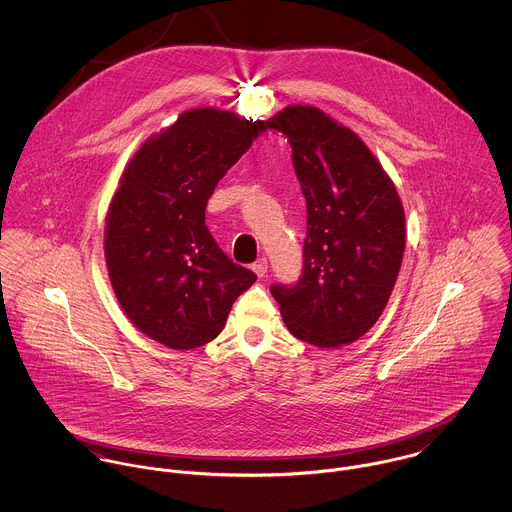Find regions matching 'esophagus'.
<instances>
[{
    "mask_svg": "<svg viewBox=\"0 0 512 512\" xmlns=\"http://www.w3.org/2000/svg\"><path fill=\"white\" fill-rule=\"evenodd\" d=\"M252 270H254V274H256L258 278H264L266 272H268V260H266V258L256 260V262L252 264Z\"/></svg>",
    "mask_w": 512,
    "mask_h": 512,
    "instance_id": "1",
    "label": "esophagus"
}]
</instances>
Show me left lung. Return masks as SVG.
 <instances>
[{"instance_id": "obj_1", "label": "left lung", "mask_w": 512, "mask_h": 512, "mask_svg": "<svg viewBox=\"0 0 512 512\" xmlns=\"http://www.w3.org/2000/svg\"><path fill=\"white\" fill-rule=\"evenodd\" d=\"M270 128L292 146L307 203L303 272L272 286L293 337L321 349L355 343L382 315L396 284L404 207L365 142L315 106L292 104Z\"/></svg>"}]
</instances>
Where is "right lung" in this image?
<instances>
[{
  "instance_id": "right-lung-1",
  "label": "right lung",
  "mask_w": 512,
  "mask_h": 512,
  "mask_svg": "<svg viewBox=\"0 0 512 512\" xmlns=\"http://www.w3.org/2000/svg\"><path fill=\"white\" fill-rule=\"evenodd\" d=\"M264 130L266 122L219 108L187 110L146 140L120 177L104 230L110 284L130 321L169 349L213 341L256 282L220 250L205 209Z\"/></svg>"
}]
</instances>
